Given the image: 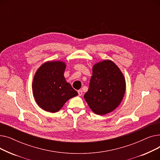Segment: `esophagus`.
<instances>
[{"label":"esophagus","instance_id":"obj_1","mask_svg":"<svg viewBox=\"0 0 160 160\" xmlns=\"http://www.w3.org/2000/svg\"><path fill=\"white\" fill-rule=\"evenodd\" d=\"M78 95L79 96H82V94H83V91H82V89H80V90L78 91Z\"/></svg>","mask_w":160,"mask_h":160}]
</instances>
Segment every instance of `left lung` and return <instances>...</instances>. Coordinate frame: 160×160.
Here are the masks:
<instances>
[{
    "label": "left lung",
    "instance_id": "8db88e82",
    "mask_svg": "<svg viewBox=\"0 0 160 160\" xmlns=\"http://www.w3.org/2000/svg\"><path fill=\"white\" fill-rule=\"evenodd\" d=\"M126 91L124 74L113 62L104 60L93 66L88 91L84 97L92 112L104 115L115 110Z\"/></svg>",
    "mask_w": 160,
    "mask_h": 160
}]
</instances>
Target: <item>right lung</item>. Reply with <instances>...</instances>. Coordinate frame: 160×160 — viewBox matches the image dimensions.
Returning <instances> with one entry per match:
<instances>
[{"label": "right lung", "instance_id": "right-lung-1", "mask_svg": "<svg viewBox=\"0 0 160 160\" xmlns=\"http://www.w3.org/2000/svg\"><path fill=\"white\" fill-rule=\"evenodd\" d=\"M66 63L48 61L36 71L32 82L33 95L37 104L46 112L56 113L70 98L78 95L64 77Z\"/></svg>", "mask_w": 160, "mask_h": 160}]
</instances>
